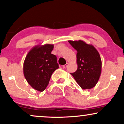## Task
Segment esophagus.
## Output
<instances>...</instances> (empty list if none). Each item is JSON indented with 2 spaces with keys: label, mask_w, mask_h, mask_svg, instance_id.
Masks as SVG:
<instances>
[{
  "label": "esophagus",
  "mask_w": 124,
  "mask_h": 124,
  "mask_svg": "<svg viewBox=\"0 0 124 124\" xmlns=\"http://www.w3.org/2000/svg\"><path fill=\"white\" fill-rule=\"evenodd\" d=\"M68 65H69V64H68V63H66V64H65V65H63V68H66L67 66H68Z\"/></svg>",
  "instance_id": "34e87169"
}]
</instances>
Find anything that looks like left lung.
I'll list each match as a JSON object with an SVG mask.
<instances>
[{"instance_id": "1", "label": "left lung", "mask_w": 124, "mask_h": 124, "mask_svg": "<svg viewBox=\"0 0 124 124\" xmlns=\"http://www.w3.org/2000/svg\"><path fill=\"white\" fill-rule=\"evenodd\" d=\"M77 51L78 69L70 73L83 89H92L96 86L101 72V60L93 45L83 41H69Z\"/></svg>"}]
</instances>
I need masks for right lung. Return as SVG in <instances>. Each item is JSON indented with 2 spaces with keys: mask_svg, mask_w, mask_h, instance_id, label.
<instances>
[{
  "mask_svg": "<svg viewBox=\"0 0 124 124\" xmlns=\"http://www.w3.org/2000/svg\"><path fill=\"white\" fill-rule=\"evenodd\" d=\"M52 44L38 45L28 52L24 62L23 73L28 83L33 89L43 92L52 74L59 68L55 55L51 54Z\"/></svg>",
  "mask_w": 124,
  "mask_h": 124,
  "instance_id": "1",
  "label": "right lung"
}]
</instances>
